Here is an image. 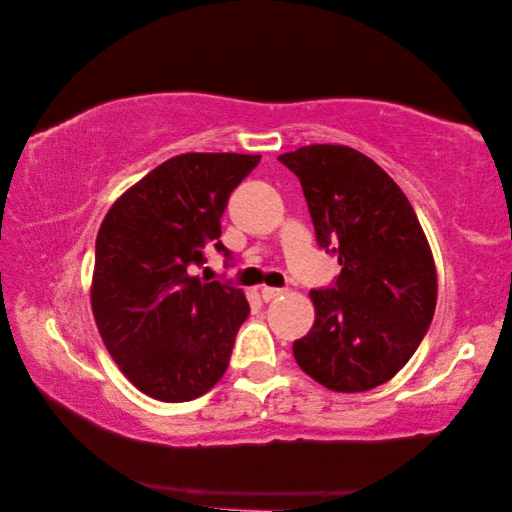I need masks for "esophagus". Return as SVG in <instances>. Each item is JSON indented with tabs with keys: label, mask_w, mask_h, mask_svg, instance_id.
Segmentation results:
<instances>
[{
	"label": "esophagus",
	"mask_w": 512,
	"mask_h": 512,
	"mask_svg": "<svg viewBox=\"0 0 512 512\" xmlns=\"http://www.w3.org/2000/svg\"><path fill=\"white\" fill-rule=\"evenodd\" d=\"M279 295H283V290H281V288H261V297H263V301H272V299H276Z\"/></svg>",
	"instance_id": "34e87169"
}]
</instances>
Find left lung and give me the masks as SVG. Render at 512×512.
Segmentation results:
<instances>
[{
    "label": "left lung",
    "instance_id": "left-lung-1",
    "mask_svg": "<svg viewBox=\"0 0 512 512\" xmlns=\"http://www.w3.org/2000/svg\"><path fill=\"white\" fill-rule=\"evenodd\" d=\"M304 188L320 247L338 256L333 288L311 290L315 322L292 354L333 392H365L404 367L435 313L438 274L420 220L372 158L345 145L281 154Z\"/></svg>",
    "mask_w": 512,
    "mask_h": 512
}]
</instances>
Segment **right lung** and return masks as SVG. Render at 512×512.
<instances>
[{
  "mask_svg": "<svg viewBox=\"0 0 512 512\" xmlns=\"http://www.w3.org/2000/svg\"><path fill=\"white\" fill-rule=\"evenodd\" d=\"M256 154H181L115 201L95 242L90 304L122 374L158 401L206 395L229 367L245 292L201 281L206 242L229 256L220 217Z\"/></svg>",
  "mask_w": 512,
  "mask_h": 512,
  "instance_id": "right-lung-1",
  "label": "right lung"
}]
</instances>
